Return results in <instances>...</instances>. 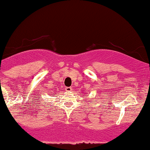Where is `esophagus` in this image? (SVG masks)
<instances>
[{"label": "esophagus", "instance_id": "34e87169", "mask_svg": "<svg viewBox=\"0 0 150 150\" xmlns=\"http://www.w3.org/2000/svg\"><path fill=\"white\" fill-rule=\"evenodd\" d=\"M65 91H67V92H71L72 91V88L71 87H67L66 88H65Z\"/></svg>", "mask_w": 150, "mask_h": 150}]
</instances>
